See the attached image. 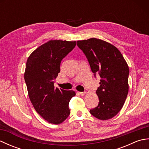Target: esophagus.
I'll return each mask as SVG.
<instances>
[{"label": "esophagus", "instance_id": "34e87169", "mask_svg": "<svg viewBox=\"0 0 149 149\" xmlns=\"http://www.w3.org/2000/svg\"><path fill=\"white\" fill-rule=\"evenodd\" d=\"M79 95H81V96H83L86 94V92H85V91H82V92H79Z\"/></svg>", "mask_w": 149, "mask_h": 149}]
</instances>
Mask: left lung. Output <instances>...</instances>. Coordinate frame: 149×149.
<instances>
[{
	"label": "left lung",
	"instance_id": "1",
	"mask_svg": "<svg viewBox=\"0 0 149 149\" xmlns=\"http://www.w3.org/2000/svg\"><path fill=\"white\" fill-rule=\"evenodd\" d=\"M77 45L86 56L94 77H100L96 91L99 102L90 112L99 120L111 118L121 110L128 94L127 63L119 50L105 41L90 38L77 41Z\"/></svg>",
	"mask_w": 149,
	"mask_h": 149
}]
</instances>
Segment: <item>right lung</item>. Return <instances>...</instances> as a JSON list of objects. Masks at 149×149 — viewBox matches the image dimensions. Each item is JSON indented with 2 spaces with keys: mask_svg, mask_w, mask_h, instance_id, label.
<instances>
[{
  "mask_svg": "<svg viewBox=\"0 0 149 149\" xmlns=\"http://www.w3.org/2000/svg\"><path fill=\"white\" fill-rule=\"evenodd\" d=\"M76 42L50 40L37 48L27 59L24 79L31 103L37 113L49 123L59 124L70 113L68 104L75 91L54 88L62 59Z\"/></svg>",
  "mask_w": 149,
  "mask_h": 149,
  "instance_id": "add662e5",
  "label": "right lung"
}]
</instances>
